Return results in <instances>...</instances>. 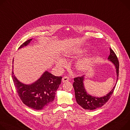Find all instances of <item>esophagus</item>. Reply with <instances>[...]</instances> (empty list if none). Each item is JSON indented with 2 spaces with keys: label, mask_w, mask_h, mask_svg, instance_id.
I'll list each match as a JSON object with an SVG mask.
<instances>
[{
  "label": "esophagus",
  "mask_w": 130,
  "mask_h": 130,
  "mask_svg": "<svg viewBox=\"0 0 130 130\" xmlns=\"http://www.w3.org/2000/svg\"><path fill=\"white\" fill-rule=\"evenodd\" d=\"M69 80V78L67 76H65L62 78V82H67Z\"/></svg>",
  "instance_id": "34e87169"
}]
</instances>
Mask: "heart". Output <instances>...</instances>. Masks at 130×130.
I'll list each match as a JSON object with an SVG mask.
<instances>
[{"instance_id": "1", "label": "heart", "mask_w": 130, "mask_h": 130, "mask_svg": "<svg viewBox=\"0 0 130 130\" xmlns=\"http://www.w3.org/2000/svg\"><path fill=\"white\" fill-rule=\"evenodd\" d=\"M90 63V60H85L79 61L76 64L77 69L79 70H84L89 67ZM65 64V62L63 60H59L56 63V65L59 67H63Z\"/></svg>"}]
</instances>
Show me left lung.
Segmentation results:
<instances>
[{
	"label": "left lung",
	"instance_id": "obj_1",
	"mask_svg": "<svg viewBox=\"0 0 130 130\" xmlns=\"http://www.w3.org/2000/svg\"><path fill=\"white\" fill-rule=\"evenodd\" d=\"M110 53L108 56V59L109 61L113 63L116 68V72L117 74L116 85L118 79L119 63L118 59L114 51L111 48H110ZM84 79V76H82L75 77L74 79V82L73 83V87L75 90V98L77 103L83 108L91 110L101 107L106 103V102H108L111 96L116 87V85L112 90L106 96L100 98H95L90 95L87 93L83 83Z\"/></svg>",
	"mask_w": 130,
	"mask_h": 130
}]
</instances>
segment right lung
Instances as JSON below:
<instances>
[{
  "mask_svg": "<svg viewBox=\"0 0 130 130\" xmlns=\"http://www.w3.org/2000/svg\"><path fill=\"white\" fill-rule=\"evenodd\" d=\"M31 40L30 39L24 42L19 49L26 46ZM13 67L12 66V68ZM12 77L21 100L29 108L36 110L44 108L53 101L56 90L61 84L62 78L61 76H55L45 72L35 83L26 85L22 84L15 78L13 68Z\"/></svg>",
  "mask_w": 130,
  "mask_h": 130,
  "instance_id": "1",
  "label": "right lung"
}]
</instances>
